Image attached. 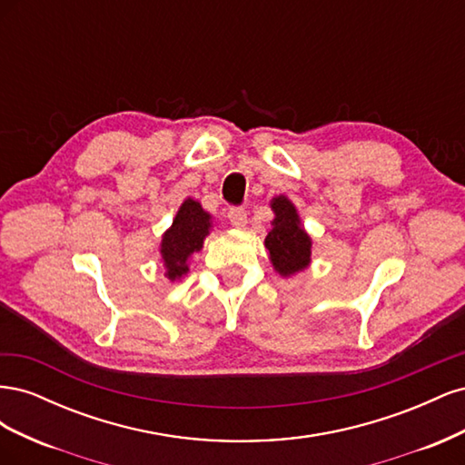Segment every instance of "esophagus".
<instances>
[{
  "label": "esophagus",
  "mask_w": 465,
  "mask_h": 465,
  "mask_svg": "<svg viewBox=\"0 0 465 465\" xmlns=\"http://www.w3.org/2000/svg\"><path fill=\"white\" fill-rule=\"evenodd\" d=\"M229 221L234 224L236 229H244L248 223V213L242 205H232L229 209Z\"/></svg>",
  "instance_id": "1"
}]
</instances>
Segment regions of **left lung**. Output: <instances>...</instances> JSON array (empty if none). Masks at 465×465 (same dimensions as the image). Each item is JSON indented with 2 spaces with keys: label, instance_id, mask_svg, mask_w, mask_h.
<instances>
[{
  "label": "left lung",
  "instance_id": "left-lung-1",
  "mask_svg": "<svg viewBox=\"0 0 465 465\" xmlns=\"http://www.w3.org/2000/svg\"><path fill=\"white\" fill-rule=\"evenodd\" d=\"M272 209L275 219L273 229L265 236V248L281 275L297 273L311 262V238L301 229L297 211L283 195L272 202Z\"/></svg>",
  "mask_w": 465,
  "mask_h": 465
}]
</instances>
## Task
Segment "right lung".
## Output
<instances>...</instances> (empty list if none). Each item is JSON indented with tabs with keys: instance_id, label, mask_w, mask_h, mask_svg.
<instances>
[{
	"instance_id": "right-lung-1",
	"label": "right lung",
	"mask_w": 465,
	"mask_h": 465,
	"mask_svg": "<svg viewBox=\"0 0 465 465\" xmlns=\"http://www.w3.org/2000/svg\"><path fill=\"white\" fill-rule=\"evenodd\" d=\"M209 232V213L193 200H186L178 209L173 227L163 236L161 254L166 265L168 279H178L188 272L186 260L200 252L203 238Z\"/></svg>"
}]
</instances>
